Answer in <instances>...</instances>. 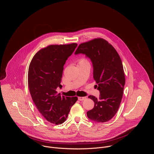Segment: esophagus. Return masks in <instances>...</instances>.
<instances>
[{"label": "esophagus", "instance_id": "esophagus-1", "mask_svg": "<svg viewBox=\"0 0 154 154\" xmlns=\"http://www.w3.org/2000/svg\"><path fill=\"white\" fill-rule=\"evenodd\" d=\"M85 99H87V97H78V100L79 101H84L85 100Z\"/></svg>", "mask_w": 154, "mask_h": 154}]
</instances>
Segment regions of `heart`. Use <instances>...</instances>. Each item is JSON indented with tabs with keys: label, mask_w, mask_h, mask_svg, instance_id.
I'll return each instance as SVG.
<instances>
[{
	"label": "heart",
	"mask_w": 154,
	"mask_h": 154,
	"mask_svg": "<svg viewBox=\"0 0 154 154\" xmlns=\"http://www.w3.org/2000/svg\"><path fill=\"white\" fill-rule=\"evenodd\" d=\"M88 62V61L85 59H81L79 60V62H78V65L79 64H82V63H87Z\"/></svg>",
	"instance_id": "heart-1"
}]
</instances>
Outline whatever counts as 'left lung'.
<instances>
[{"label":"left lung","instance_id":"1","mask_svg":"<svg viewBox=\"0 0 154 154\" xmlns=\"http://www.w3.org/2000/svg\"><path fill=\"white\" fill-rule=\"evenodd\" d=\"M84 54L90 59L93 77L100 95L94 101V107L87 111L88 118L103 123L111 119L119 108L125 84V76L121 59L115 48L106 40L95 38L80 44L75 54Z\"/></svg>","mask_w":154,"mask_h":154}]
</instances>
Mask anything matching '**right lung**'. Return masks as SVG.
<instances>
[{"instance_id":"1","label":"right lung","mask_w":154,"mask_h":154,"mask_svg":"<svg viewBox=\"0 0 154 154\" xmlns=\"http://www.w3.org/2000/svg\"><path fill=\"white\" fill-rule=\"evenodd\" d=\"M78 44L50 45L41 49L33 57L28 69V86L32 99L41 114L49 122L59 125L67 119L76 97L57 94L63 66Z\"/></svg>"}]
</instances>
